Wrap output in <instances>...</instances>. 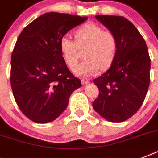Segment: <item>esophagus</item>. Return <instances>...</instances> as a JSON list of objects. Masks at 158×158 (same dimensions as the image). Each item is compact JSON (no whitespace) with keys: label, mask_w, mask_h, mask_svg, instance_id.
Instances as JSON below:
<instances>
[{"label":"esophagus","mask_w":158,"mask_h":158,"mask_svg":"<svg viewBox=\"0 0 158 158\" xmlns=\"http://www.w3.org/2000/svg\"><path fill=\"white\" fill-rule=\"evenodd\" d=\"M89 83V80H87V79H82V84H84V85H86Z\"/></svg>","instance_id":"esophagus-1"}]
</instances>
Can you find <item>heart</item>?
Masks as SVG:
<instances>
[{"instance_id":"b5f03b06","label":"heart","mask_w":158,"mask_h":158,"mask_svg":"<svg viewBox=\"0 0 158 158\" xmlns=\"http://www.w3.org/2000/svg\"><path fill=\"white\" fill-rule=\"evenodd\" d=\"M75 41L69 36H63L60 40V50L64 63L73 69L79 58L80 50H86L85 60L74 69L81 77L94 76L100 68L107 69L111 65L117 53V39L114 33L105 31L95 23H88L79 28L74 33Z\"/></svg>"}]
</instances>
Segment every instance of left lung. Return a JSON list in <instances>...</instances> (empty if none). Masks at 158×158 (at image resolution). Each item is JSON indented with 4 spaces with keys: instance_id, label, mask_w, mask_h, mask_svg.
I'll return each instance as SVG.
<instances>
[{
    "instance_id": "obj_1",
    "label": "left lung",
    "mask_w": 158,
    "mask_h": 158,
    "mask_svg": "<svg viewBox=\"0 0 158 158\" xmlns=\"http://www.w3.org/2000/svg\"><path fill=\"white\" fill-rule=\"evenodd\" d=\"M114 33L117 53L110 69L94 80L99 95L93 107L104 119L122 122L137 112L150 83V60L144 39L130 20L122 16L96 15Z\"/></svg>"
}]
</instances>
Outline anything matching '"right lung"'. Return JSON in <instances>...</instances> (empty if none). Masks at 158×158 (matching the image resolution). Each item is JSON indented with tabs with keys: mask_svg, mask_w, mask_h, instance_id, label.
Masks as SVG:
<instances>
[{
	"mask_svg": "<svg viewBox=\"0 0 158 158\" xmlns=\"http://www.w3.org/2000/svg\"><path fill=\"white\" fill-rule=\"evenodd\" d=\"M88 17L46 13L23 28L11 55L10 84L23 115L36 123L56 120L81 86L64 63L60 40Z\"/></svg>",
	"mask_w": 158,
	"mask_h": 158,
	"instance_id": "right-lung-1",
	"label": "right lung"
}]
</instances>
